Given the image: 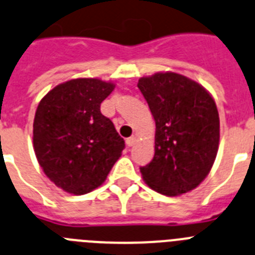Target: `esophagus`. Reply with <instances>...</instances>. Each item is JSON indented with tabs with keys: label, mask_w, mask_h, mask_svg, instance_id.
<instances>
[{
	"label": "esophagus",
	"mask_w": 255,
	"mask_h": 255,
	"mask_svg": "<svg viewBox=\"0 0 255 255\" xmlns=\"http://www.w3.org/2000/svg\"><path fill=\"white\" fill-rule=\"evenodd\" d=\"M134 142H136V137H134V136L128 137V138L126 139V143H127L128 147H130V146H133V144H134Z\"/></svg>",
	"instance_id": "1"
}]
</instances>
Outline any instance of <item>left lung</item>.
<instances>
[{
  "label": "left lung",
  "mask_w": 255,
  "mask_h": 255,
  "mask_svg": "<svg viewBox=\"0 0 255 255\" xmlns=\"http://www.w3.org/2000/svg\"><path fill=\"white\" fill-rule=\"evenodd\" d=\"M155 119V155L143 180L165 196L187 193L210 173L220 141L216 103L203 86L175 72L138 80Z\"/></svg>",
  "instance_id": "obj_1"
}]
</instances>
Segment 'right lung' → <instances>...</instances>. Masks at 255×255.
Here are the masks:
<instances>
[{
    "instance_id": "1",
    "label": "right lung",
    "mask_w": 255,
    "mask_h": 255,
    "mask_svg": "<svg viewBox=\"0 0 255 255\" xmlns=\"http://www.w3.org/2000/svg\"><path fill=\"white\" fill-rule=\"evenodd\" d=\"M116 85L76 79L58 85L40 100L33 125L36 159L63 190L86 194L104 183L121 157L125 139L100 104Z\"/></svg>"
}]
</instances>
